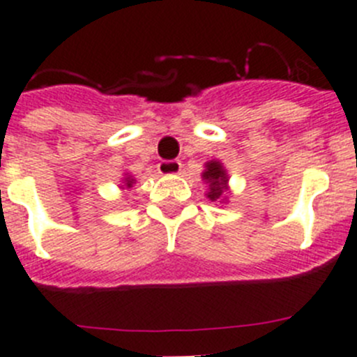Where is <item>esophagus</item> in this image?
Wrapping results in <instances>:
<instances>
[{
	"label": "esophagus",
	"mask_w": 357,
	"mask_h": 357,
	"mask_svg": "<svg viewBox=\"0 0 357 357\" xmlns=\"http://www.w3.org/2000/svg\"><path fill=\"white\" fill-rule=\"evenodd\" d=\"M160 175H178L182 172L181 160H160L157 166Z\"/></svg>",
	"instance_id": "obj_1"
}]
</instances>
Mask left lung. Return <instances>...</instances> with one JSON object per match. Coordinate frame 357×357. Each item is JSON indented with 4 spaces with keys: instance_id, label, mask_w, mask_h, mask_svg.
Segmentation results:
<instances>
[{
    "instance_id": "obj_1",
    "label": "left lung",
    "mask_w": 357,
    "mask_h": 357,
    "mask_svg": "<svg viewBox=\"0 0 357 357\" xmlns=\"http://www.w3.org/2000/svg\"><path fill=\"white\" fill-rule=\"evenodd\" d=\"M204 172H202V181L209 185L206 197L211 202H220V204H227L229 202V175H227V169L222 162L218 159L207 160L204 164Z\"/></svg>"
}]
</instances>
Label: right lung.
I'll list each match as a JSON object with an SVG mask.
<instances>
[{"label":"right lung","mask_w":357,"mask_h":357,"mask_svg":"<svg viewBox=\"0 0 357 357\" xmlns=\"http://www.w3.org/2000/svg\"><path fill=\"white\" fill-rule=\"evenodd\" d=\"M134 184H135L134 176H132L130 173H125V175H123L121 184H119V189H130Z\"/></svg>","instance_id":"obj_1"}]
</instances>
